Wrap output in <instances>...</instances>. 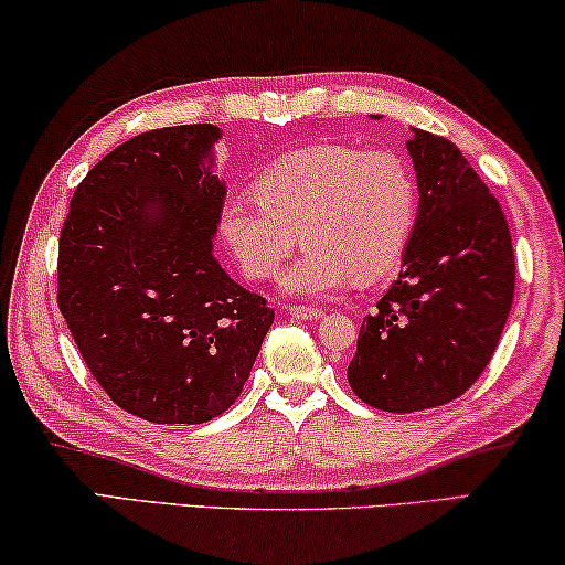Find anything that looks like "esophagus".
<instances>
[{"label": "esophagus", "mask_w": 565, "mask_h": 565, "mask_svg": "<svg viewBox=\"0 0 565 565\" xmlns=\"http://www.w3.org/2000/svg\"><path fill=\"white\" fill-rule=\"evenodd\" d=\"M289 312H291V317H299V320H320V317L324 315L320 307H305V305L289 307Z\"/></svg>", "instance_id": "esophagus-1"}]
</instances>
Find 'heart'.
<instances>
[{"instance_id":"b5f03b06","label":"heart","mask_w":565,"mask_h":565,"mask_svg":"<svg viewBox=\"0 0 565 565\" xmlns=\"http://www.w3.org/2000/svg\"><path fill=\"white\" fill-rule=\"evenodd\" d=\"M253 194L222 204V241L248 279L264 281L279 274L301 237L307 248L281 279L297 297L384 279L402 264L419 217L417 173L407 158L343 142L276 158Z\"/></svg>"}]
</instances>
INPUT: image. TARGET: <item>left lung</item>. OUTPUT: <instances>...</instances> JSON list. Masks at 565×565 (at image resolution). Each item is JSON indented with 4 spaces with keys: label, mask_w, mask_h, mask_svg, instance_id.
I'll list each match as a JSON object with an SVG mask.
<instances>
[{
    "label": "left lung",
    "mask_w": 565,
    "mask_h": 565,
    "mask_svg": "<svg viewBox=\"0 0 565 565\" xmlns=\"http://www.w3.org/2000/svg\"><path fill=\"white\" fill-rule=\"evenodd\" d=\"M407 148L417 227L348 365L361 402L399 415L440 407L476 384L514 299L512 235L497 196L448 138L415 130Z\"/></svg>",
    "instance_id": "obj_1"
}]
</instances>
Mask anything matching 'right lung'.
I'll return each instance as SVG.
<instances>
[{
    "instance_id": "1",
    "label": "right lung",
    "mask_w": 565,
    "mask_h": 565,
    "mask_svg": "<svg viewBox=\"0 0 565 565\" xmlns=\"http://www.w3.org/2000/svg\"><path fill=\"white\" fill-rule=\"evenodd\" d=\"M214 125L135 135L76 186L58 237V307L117 407L202 425L235 404L274 309L212 258L225 186Z\"/></svg>"
}]
</instances>
